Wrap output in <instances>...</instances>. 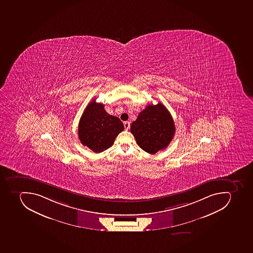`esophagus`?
Instances as JSON below:
<instances>
[{
  "label": "esophagus",
  "mask_w": 253,
  "mask_h": 253,
  "mask_svg": "<svg viewBox=\"0 0 253 253\" xmlns=\"http://www.w3.org/2000/svg\"><path fill=\"white\" fill-rule=\"evenodd\" d=\"M124 126H125V129L128 130L130 128V123L128 122H126L124 123Z\"/></svg>",
  "instance_id": "1"
}]
</instances>
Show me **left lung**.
<instances>
[{
  "mask_svg": "<svg viewBox=\"0 0 253 253\" xmlns=\"http://www.w3.org/2000/svg\"><path fill=\"white\" fill-rule=\"evenodd\" d=\"M131 132L140 148L156 154L169 145L174 132V121L162 103L148 105L131 125Z\"/></svg>",
  "mask_w": 253,
  "mask_h": 253,
  "instance_id": "left-lung-1",
  "label": "left lung"
}]
</instances>
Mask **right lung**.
Segmentation results:
<instances>
[{"label":"right lung","instance_id":"right-lung-1","mask_svg":"<svg viewBox=\"0 0 253 253\" xmlns=\"http://www.w3.org/2000/svg\"><path fill=\"white\" fill-rule=\"evenodd\" d=\"M124 130L122 121L106 113L104 105L95 99L88 104L79 125V139L82 144L95 153L113 146L115 139Z\"/></svg>","mask_w":253,"mask_h":253}]
</instances>
